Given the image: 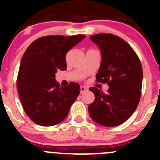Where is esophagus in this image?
I'll return each instance as SVG.
<instances>
[{
	"label": "esophagus",
	"instance_id": "1",
	"mask_svg": "<svg viewBox=\"0 0 160 160\" xmlns=\"http://www.w3.org/2000/svg\"><path fill=\"white\" fill-rule=\"evenodd\" d=\"M87 90H88V88H87L86 87H84V86L80 87V92H81V93H83V92L86 91Z\"/></svg>",
	"mask_w": 160,
	"mask_h": 160
}]
</instances>
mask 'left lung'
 <instances>
[{
	"instance_id": "8db88e82",
	"label": "left lung",
	"mask_w": 160,
	"mask_h": 160,
	"mask_svg": "<svg viewBox=\"0 0 160 160\" xmlns=\"http://www.w3.org/2000/svg\"><path fill=\"white\" fill-rule=\"evenodd\" d=\"M90 38L101 50L97 81L107 83L109 88L107 93L90 88L95 99L88 106L89 114L99 125L118 126L129 118L139 102L143 76L141 62L130 45L120 37L102 33Z\"/></svg>"
}]
</instances>
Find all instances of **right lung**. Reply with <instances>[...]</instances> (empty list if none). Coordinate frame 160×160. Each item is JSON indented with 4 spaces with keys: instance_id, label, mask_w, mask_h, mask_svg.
<instances>
[{
    "instance_id": "add662e5",
    "label": "right lung",
    "mask_w": 160,
    "mask_h": 160,
    "mask_svg": "<svg viewBox=\"0 0 160 160\" xmlns=\"http://www.w3.org/2000/svg\"><path fill=\"white\" fill-rule=\"evenodd\" d=\"M85 37L48 35L34 41L25 50L18 74L17 88L24 110L37 125L52 126L68 115L80 87L77 83L59 87L55 77L57 70L67 69V52Z\"/></svg>"
}]
</instances>
